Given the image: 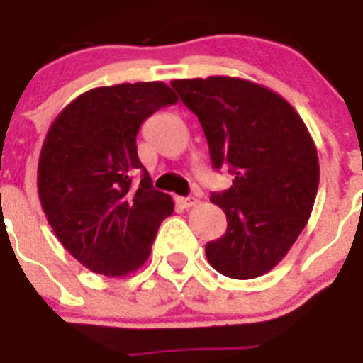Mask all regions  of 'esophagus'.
Listing matches in <instances>:
<instances>
[{
  "label": "esophagus",
  "mask_w": 363,
  "mask_h": 363,
  "mask_svg": "<svg viewBox=\"0 0 363 363\" xmlns=\"http://www.w3.org/2000/svg\"><path fill=\"white\" fill-rule=\"evenodd\" d=\"M177 204L181 208H194V206L199 204L197 197H177Z\"/></svg>",
  "instance_id": "34e87169"
}]
</instances>
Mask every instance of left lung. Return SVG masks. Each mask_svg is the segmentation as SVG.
I'll return each mask as SVG.
<instances>
[{"mask_svg":"<svg viewBox=\"0 0 363 363\" xmlns=\"http://www.w3.org/2000/svg\"><path fill=\"white\" fill-rule=\"evenodd\" d=\"M172 86L201 121L215 169L230 164L235 175L230 189L210 197L228 230L206 244L208 262L230 279H257L289 253L311 217L315 141L291 104L259 83L211 76Z\"/></svg>","mask_w":363,"mask_h":363,"instance_id":"obj_1","label":"left lung"}]
</instances>
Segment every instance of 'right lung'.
<instances>
[{
    "mask_svg": "<svg viewBox=\"0 0 363 363\" xmlns=\"http://www.w3.org/2000/svg\"><path fill=\"white\" fill-rule=\"evenodd\" d=\"M177 103L161 81L92 88L67 104L45 137L38 195L48 224L79 264L126 277L148 260L174 201L143 175L135 137L146 117Z\"/></svg>",
    "mask_w": 363,
    "mask_h": 363,
    "instance_id": "add662e5",
    "label": "right lung"
}]
</instances>
